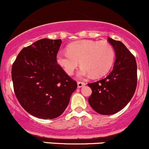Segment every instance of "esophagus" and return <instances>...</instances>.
<instances>
[{
  "instance_id": "obj_1",
  "label": "esophagus",
  "mask_w": 149,
  "mask_h": 149,
  "mask_svg": "<svg viewBox=\"0 0 149 149\" xmlns=\"http://www.w3.org/2000/svg\"><path fill=\"white\" fill-rule=\"evenodd\" d=\"M86 84L85 82H77V87H79V88H80V87H82L83 86H85Z\"/></svg>"
}]
</instances>
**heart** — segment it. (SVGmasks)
Segmentation results:
<instances>
[{
    "mask_svg": "<svg viewBox=\"0 0 149 149\" xmlns=\"http://www.w3.org/2000/svg\"><path fill=\"white\" fill-rule=\"evenodd\" d=\"M115 57L113 47L108 41L82 40L72 43L67 52L56 54V62L68 75L73 74L78 64L82 65L77 75L81 78L100 77L106 74Z\"/></svg>",
    "mask_w": 149,
    "mask_h": 149,
    "instance_id": "b5f03b06",
    "label": "heart"
}]
</instances>
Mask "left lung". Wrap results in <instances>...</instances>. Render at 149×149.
Instances as JSON below:
<instances>
[{
  "instance_id": "obj_1",
  "label": "left lung",
  "mask_w": 149,
  "mask_h": 149,
  "mask_svg": "<svg viewBox=\"0 0 149 149\" xmlns=\"http://www.w3.org/2000/svg\"><path fill=\"white\" fill-rule=\"evenodd\" d=\"M108 41L116 54L113 70L103 79L87 84L93 92L89 104L102 115H112L122 110L133 97L137 85L134 56L121 41L110 37Z\"/></svg>"
}]
</instances>
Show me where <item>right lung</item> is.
Returning a JSON list of instances; mask_svg holds the SVG:
<instances>
[{"instance_id": "1", "label": "right lung", "mask_w": 149, "mask_h": 149, "mask_svg": "<svg viewBox=\"0 0 149 149\" xmlns=\"http://www.w3.org/2000/svg\"><path fill=\"white\" fill-rule=\"evenodd\" d=\"M61 39H42L23 49L12 66L14 93L26 111L42 119L63 113L77 85L56 62Z\"/></svg>"}]
</instances>
